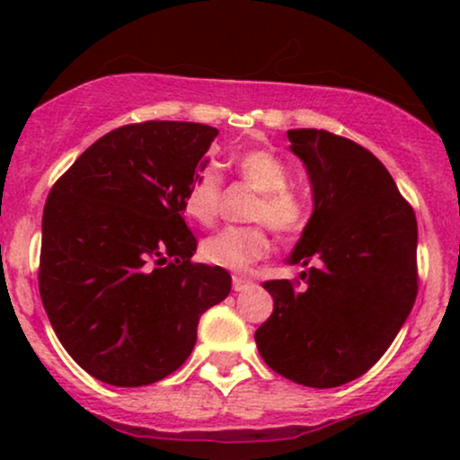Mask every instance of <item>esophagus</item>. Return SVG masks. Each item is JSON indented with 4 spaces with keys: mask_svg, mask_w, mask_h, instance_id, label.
<instances>
[{
    "mask_svg": "<svg viewBox=\"0 0 460 460\" xmlns=\"http://www.w3.org/2000/svg\"><path fill=\"white\" fill-rule=\"evenodd\" d=\"M248 285H251V279L235 274V277H234V289H235V292H242V289H246Z\"/></svg>",
    "mask_w": 460,
    "mask_h": 460,
    "instance_id": "esophagus-1",
    "label": "esophagus"
}]
</instances>
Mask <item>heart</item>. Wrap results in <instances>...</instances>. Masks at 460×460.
Masks as SVG:
<instances>
[{"label": "heart", "instance_id": "b5f03b06", "mask_svg": "<svg viewBox=\"0 0 460 460\" xmlns=\"http://www.w3.org/2000/svg\"><path fill=\"white\" fill-rule=\"evenodd\" d=\"M240 177L260 192L251 209L252 220H263L283 235H294L307 223L305 200L289 190V168L272 151H246L235 157ZM223 179L212 166L200 168L183 192V209L200 225H212L218 216ZM270 251V237L263 225L225 226L200 242V257L226 270H246L252 261Z\"/></svg>", "mask_w": 460, "mask_h": 460}]
</instances>
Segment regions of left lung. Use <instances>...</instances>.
Segmentation results:
<instances>
[{
    "label": "left lung",
    "mask_w": 460,
    "mask_h": 460,
    "mask_svg": "<svg viewBox=\"0 0 460 460\" xmlns=\"http://www.w3.org/2000/svg\"><path fill=\"white\" fill-rule=\"evenodd\" d=\"M314 190L289 263L296 292L266 281L274 309L255 332L263 361L305 387H340L385 355L417 296V220L374 153L324 129H289Z\"/></svg>",
    "instance_id": "8db88e82"
}]
</instances>
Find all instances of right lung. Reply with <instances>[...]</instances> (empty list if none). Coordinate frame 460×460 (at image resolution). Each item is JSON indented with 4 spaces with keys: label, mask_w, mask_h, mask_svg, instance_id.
<instances>
[{
    "label": "right lung",
    "mask_w": 460,
    "mask_h": 460,
    "mask_svg": "<svg viewBox=\"0 0 460 460\" xmlns=\"http://www.w3.org/2000/svg\"><path fill=\"white\" fill-rule=\"evenodd\" d=\"M218 129L181 120L119 128L88 146L51 188L39 289L79 367L142 387L183 366L199 318L231 292V274L194 263L183 192Z\"/></svg>",
    "instance_id": "1"
}]
</instances>
